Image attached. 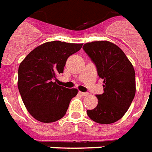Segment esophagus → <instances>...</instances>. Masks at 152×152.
Wrapping results in <instances>:
<instances>
[{"label": "esophagus", "instance_id": "esophagus-1", "mask_svg": "<svg viewBox=\"0 0 152 152\" xmlns=\"http://www.w3.org/2000/svg\"><path fill=\"white\" fill-rule=\"evenodd\" d=\"M78 94H79V95L83 96L88 95V93H87V92H83V91H79V92H78Z\"/></svg>", "mask_w": 152, "mask_h": 152}]
</instances>
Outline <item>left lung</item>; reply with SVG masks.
Wrapping results in <instances>:
<instances>
[{
  "label": "left lung",
  "instance_id": "left-lung-1",
  "mask_svg": "<svg viewBox=\"0 0 152 152\" xmlns=\"http://www.w3.org/2000/svg\"><path fill=\"white\" fill-rule=\"evenodd\" d=\"M83 49L95 64L99 78L104 80V93L96 96L98 104L87 110L88 117L102 124L116 122L127 112L135 96L133 64L118 46L107 41L88 42Z\"/></svg>",
  "mask_w": 152,
  "mask_h": 152
}]
</instances>
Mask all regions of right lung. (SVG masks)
Instances as JSON below:
<instances>
[{"mask_svg": "<svg viewBox=\"0 0 152 152\" xmlns=\"http://www.w3.org/2000/svg\"><path fill=\"white\" fill-rule=\"evenodd\" d=\"M82 47L83 44L48 42L36 47L20 63L18 88L23 104L34 119L52 123L64 116L78 90L59 86L54 80L64 72L68 58Z\"/></svg>", "mask_w": 152, "mask_h": 152, "instance_id": "add662e5", "label": "right lung"}]
</instances>
